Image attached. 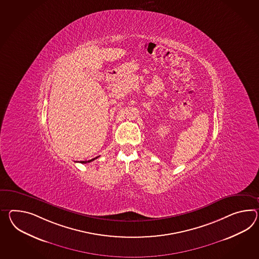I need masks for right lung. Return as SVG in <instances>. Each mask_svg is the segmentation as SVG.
<instances>
[{"label":"right lung","instance_id":"obj_1","mask_svg":"<svg viewBox=\"0 0 259 259\" xmlns=\"http://www.w3.org/2000/svg\"><path fill=\"white\" fill-rule=\"evenodd\" d=\"M96 158L98 157L94 158V159H92V160H89V161H80V163H81V164H86V163H90V162L94 161V160H95V159H96Z\"/></svg>","mask_w":259,"mask_h":259}]
</instances>
